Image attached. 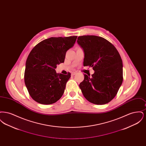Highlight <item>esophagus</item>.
Wrapping results in <instances>:
<instances>
[{
  "label": "esophagus",
  "mask_w": 146,
  "mask_h": 146,
  "mask_svg": "<svg viewBox=\"0 0 146 146\" xmlns=\"http://www.w3.org/2000/svg\"><path fill=\"white\" fill-rule=\"evenodd\" d=\"M76 74V72H73L71 73V76H74Z\"/></svg>",
  "instance_id": "esophagus-1"
}]
</instances>
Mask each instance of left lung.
I'll list each match as a JSON object with an SVG mask.
<instances>
[{"instance_id": "left-lung-1", "label": "left lung", "mask_w": 146, "mask_h": 146, "mask_svg": "<svg viewBox=\"0 0 146 146\" xmlns=\"http://www.w3.org/2000/svg\"><path fill=\"white\" fill-rule=\"evenodd\" d=\"M83 49L84 66L93 67V74H84L79 88L91 103L104 104L116 96L123 83V62L118 50L107 40L96 35L78 38Z\"/></svg>"}]
</instances>
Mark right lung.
I'll list each match as a JSON object with an SVG mask.
<instances>
[{"label":"right lung","mask_w":146,"mask_h":146,"mask_svg":"<svg viewBox=\"0 0 146 146\" xmlns=\"http://www.w3.org/2000/svg\"><path fill=\"white\" fill-rule=\"evenodd\" d=\"M76 38L77 36L51 37L38 43L29 53L25 83L36 102L52 104L62 97L70 73H56L55 69L57 64L64 62L67 51L74 46Z\"/></svg>","instance_id":"1"}]
</instances>
